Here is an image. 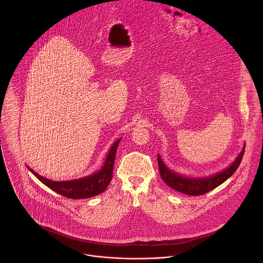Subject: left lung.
Masks as SVG:
<instances>
[{
	"instance_id": "1",
	"label": "left lung",
	"mask_w": 263,
	"mask_h": 263,
	"mask_svg": "<svg viewBox=\"0 0 263 263\" xmlns=\"http://www.w3.org/2000/svg\"><path fill=\"white\" fill-rule=\"evenodd\" d=\"M244 150L245 147H243L242 151L239 153L235 161L228 168L222 171L221 173H217L216 175L198 178L178 175L171 171L165 166L160 156L157 155L159 174L161 178L164 180V182L175 191L189 196H201L216 189L233 175L241 163V160L244 155Z\"/></svg>"
}]
</instances>
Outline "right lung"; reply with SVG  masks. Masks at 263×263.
Returning a JSON list of instances; mask_svg holds the SVG:
<instances>
[{"mask_svg":"<svg viewBox=\"0 0 263 263\" xmlns=\"http://www.w3.org/2000/svg\"><path fill=\"white\" fill-rule=\"evenodd\" d=\"M120 140L121 138L118 139L117 141L110 148L103 167L99 172L93 173L87 177L72 179V180H65V181H54L38 175L33 170H31L28 166L27 167L42 183H44L46 186H48L49 189H51L52 191L57 192L58 194L65 198H69L73 200L91 198L105 192L112 179L114 161H115L116 151H117Z\"/></svg>","mask_w":263,"mask_h":263,"instance_id":"1","label":"right lung"}]
</instances>
